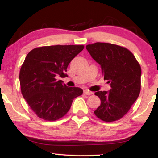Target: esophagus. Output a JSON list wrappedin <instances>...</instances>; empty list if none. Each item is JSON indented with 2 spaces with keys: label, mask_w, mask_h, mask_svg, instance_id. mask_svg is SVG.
<instances>
[{
  "label": "esophagus",
  "mask_w": 158,
  "mask_h": 158,
  "mask_svg": "<svg viewBox=\"0 0 158 158\" xmlns=\"http://www.w3.org/2000/svg\"><path fill=\"white\" fill-rule=\"evenodd\" d=\"M84 93L86 95H92L93 93L90 91V90H84Z\"/></svg>",
  "instance_id": "obj_1"
}]
</instances>
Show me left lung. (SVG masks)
<instances>
[{
  "label": "left lung",
  "mask_w": 158,
  "mask_h": 158,
  "mask_svg": "<svg viewBox=\"0 0 158 158\" xmlns=\"http://www.w3.org/2000/svg\"><path fill=\"white\" fill-rule=\"evenodd\" d=\"M86 49L101 65L104 79L110 84L109 91L95 93L101 105L94 111L98 118L113 122L122 118L135 102L141 90V69L133 53L117 44L95 42Z\"/></svg>",
  "instance_id": "obj_1"
}]
</instances>
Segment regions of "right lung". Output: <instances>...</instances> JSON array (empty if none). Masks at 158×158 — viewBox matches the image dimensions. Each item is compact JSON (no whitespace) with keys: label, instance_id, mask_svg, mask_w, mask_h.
<instances>
[{"label":"right lung","instance_id":"add662e5","mask_svg":"<svg viewBox=\"0 0 158 158\" xmlns=\"http://www.w3.org/2000/svg\"><path fill=\"white\" fill-rule=\"evenodd\" d=\"M84 45H54L35 48L29 52L19 73L21 92L40 118L54 121L68 113L82 89L68 87L58 77H65L72 60Z\"/></svg>","mask_w":158,"mask_h":158}]
</instances>
